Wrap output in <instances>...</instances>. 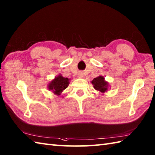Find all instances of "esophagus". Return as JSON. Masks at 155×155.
I'll return each instance as SVG.
<instances>
[{
	"label": "esophagus",
	"instance_id": "esophagus-1",
	"mask_svg": "<svg viewBox=\"0 0 155 155\" xmlns=\"http://www.w3.org/2000/svg\"><path fill=\"white\" fill-rule=\"evenodd\" d=\"M83 77H84V74H83V72H80L79 73H78V78H83Z\"/></svg>",
	"mask_w": 155,
	"mask_h": 155
}]
</instances>
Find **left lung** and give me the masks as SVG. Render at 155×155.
I'll return each mask as SVG.
<instances>
[{
	"label": "left lung",
	"instance_id": "obj_1",
	"mask_svg": "<svg viewBox=\"0 0 155 155\" xmlns=\"http://www.w3.org/2000/svg\"><path fill=\"white\" fill-rule=\"evenodd\" d=\"M91 83L93 84L94 89L102 94H104V93L107 92L108 89V86H109V83L105 81L103 76H98V77L94 78L91 81Z\"/></svg>",
	"mask_w": 155,
	"mask_h": 155
}]
</instances>
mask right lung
<instances>
[{
    "instance_id": "right-lung-1",
    "label": "right lung",
    "mask_w": 155,
    "mask_h": 155,
    "mask_svg": "<svg viewBox=\"0 0 155 155\" xmlns=\"http://www.w3.org/2000/svg\"><path fill=\"white\" fill-rule=\"evenodd\" d=\"M70 80V78L62 77L61 74H58L48 84V89L57 96H60L63 91L68 87Z\"/></svg>"
}]
</instances>
